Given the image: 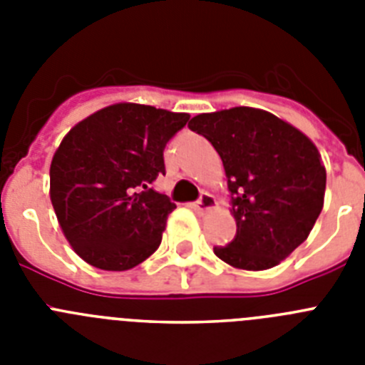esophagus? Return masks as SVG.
<instances>
[{
    "label": "esophagus",
    "mask_w": 365,
    "mask_h": 365,
    "mask_svg": "<svg viewBox=\"0 0 365 365\" xmlns=\"http://www.w3.org/2000/svg\"><path fill=\"white\" fill-rule=\"evenodd\" d=\"M215 206H217V201H215L214 195H212V193H202L201 199H199L197 202H193V210L202 214V212L212 210V208H215Z\"/></svg>",
    "instance_id": "34e87169"
}]
</instances>
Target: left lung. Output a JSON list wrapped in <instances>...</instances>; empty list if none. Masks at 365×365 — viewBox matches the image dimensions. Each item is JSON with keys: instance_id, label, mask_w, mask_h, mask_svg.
Here are the masks:
<instances>
[{"instance_id": "8db88e82", "label": "left lung", "mask_w": 365, "mask_h": 365, "mask_svg": "<svg viewBox=\"0 0 365 365\" xmlns=\"http://www.w3.org/2000/svg\"><path fill=\"white\" fill-rule=\"evenodd\" d=\"M188 128L219 153L232 193L237 232L214 247L219 259L243 270L279 265L307 240L324 208L325 166L298 128L256 108L201 113Z\"/></svg>"}]
</instances>
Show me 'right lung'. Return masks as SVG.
<instances>
[{"label": "right lung", "mask_w": 365, "mask_h": 365, "mask_svg": "<svg viewBox=\"0 0 365 365\" xmlns=\"http://www.w3.org/2000/svg\"><path fill=\"white\" fill-rule=\"evenodd\" d=\"M188 113L120 102L71 128L51 163V202L86 263L130 270L159 248L173 212L150 185L164 175V148Z\"/></svg>", "instance_id": "add662e5"}]
</instances>
